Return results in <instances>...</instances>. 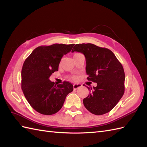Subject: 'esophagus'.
<instances>
[{
  "label": "esophagus",
  "instance_id": "obj_1",
  "mask_svg": "<svg viewBox=\"0 0 147 147\" xmlns=\"http://www.w3.org/2000/svg\"><path fill=\"white\" fill-rule=\"evenodd\" d=\"M82 85L81 84H74L73 85V87H74V90H77L78 88H80Z\"/></svg>",
  "mask_w": 147,
  "mask_h": 147
}]
</instances>
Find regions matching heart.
Wrapping results in <instances>:
<instances>
[{
  "label": "heart",
  "instance_id": "b5f03b06",
  "mask_svg": "<svg viewBox=\"0 0 147 147\" xmlns=\"http://www.w3.org/2000/svg\"><path fill=\"white\" fill-rule=\"evenodd\" d=\"M80 55V53H75V54L74 55V56H77V55ZM72 78H73L74 80H77V77H72Z\"/></svg>",
  "mask_w": 147,
  "mask_h": 147
}]
</instances>
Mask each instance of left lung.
<instances>
[{"mask_svg":"<svg viewBox=\"0 0 147 147\" xmlns=\"http://www.w3.org/2000/svg\"><path fill=\"white\" fill-rule=\"evenodd\" d=\"M73 49L72 53L85 56L87 79L97 83L96 87H87L90 92L83 100L84 107L96 115L109 112L124 92L125 75L121 64L112 51L94 44H76Z\"/></svg>","mask_w":147,"mask_h":147,"instance_id":"8db88e82","label":"left lung"}]
</instances>
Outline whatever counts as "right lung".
I'll return each instance as SVG.
<instances>
[{
  "label": "right lung",
  "instance_id": "right-lung-1",
  "mask_svg": "<svg viewBox=\"0 0 147 147\" xmlns=\"http://www.w3.org/2000/svg\"><path fill=\"white\" fill-rule=\"evenodd\" d=\"M74 44H53L36 48L26 59L21 70V88L30 106L37 112L46 115L57 113L65 97L71 92L72 84L64 82L56 86L50 80L63 56L67 54Z\"/></svg>",
  "mask_w": 147,
  "mask_h": 147
}]
</instances>
